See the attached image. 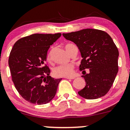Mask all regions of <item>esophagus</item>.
<instances>
[{"label": "esophagus", "instance_id": "1", "mask_svg": "<svg viewBox=\"0 0 130 130\" xmlns=\"http://www.w3.org/2000/svg\"><path fill=\"white\" fill-rule=\"evenodd\" d=\"M65 78H67V79H74L75 77H65Z\"/></svg>", "mask_w": 130, "mask_h": 130}]
</instances>
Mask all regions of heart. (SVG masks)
I'll list each match as a JSON object with an SVG mask.
<instances>
[{"label": "heart", "mask_w": 130, "mask_h": 130, "mask_svg": "<svg viewBox=\"0 0 130 130\" xmlns=\"http://www.w3.org/2000/svg\"><path fill=\"white\" fill-rule=\"evenodd\" d=\"M72 44H67L65 46V49L68 52V50ZM48 60H50V55H48ZM74 67L72 64H66V65H61L56 67L53 69V74L56 77H70L73 74Z\"/></svg>", "instance_id": "b5f03b06"}]
</instances>
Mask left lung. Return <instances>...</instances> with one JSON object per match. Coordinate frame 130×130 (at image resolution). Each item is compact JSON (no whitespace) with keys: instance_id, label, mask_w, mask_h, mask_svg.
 I'll return each instance as SVG.
<instances>
[{"instance_id":"8db88e82","label":"left lung","mask_w":130,"mask_h":130,"mask_svg":"<svg viewBox=\"0 0 130 130\" xmlns=\"http://www.w3.org/2000/svg\"><path fill=\"white\" fill-rule=\"evenodd\" d=\"M66 40L73 42L80 52L82 60L79 67L86 86L78 92L87 99L104 96L109 90L118 72L119 52L111 36L105 31L84 29L63 33ZM90 69V73L84 70Z\"/></svg>"}]
</instances>
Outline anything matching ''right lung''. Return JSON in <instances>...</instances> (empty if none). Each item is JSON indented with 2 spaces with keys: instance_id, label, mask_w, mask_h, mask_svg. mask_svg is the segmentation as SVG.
Instances as JSON below:
<instances>
[{
  "instance_id": "1",
  "label": "right lung",
  "mask_w": 130,
  "mask_h": 130,
  "mask_svg": "<svg viewBox=\"0 0 130 130\" xmlns=\"http://www.w3.org/2000/svg\"><path fill=\"white\" fill-rule=\"evenodd\" d=\"M61 35L33 34L19 39L12 48L9 58L12 79L19 94L29 103L46 104L55 95L61 78L51 77L44 62L50 45Z\"/></svg>"
}]
</instances>
